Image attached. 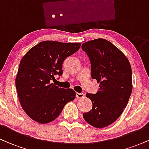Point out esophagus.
<instances>
[{"mask_svg":"<svg viewBox=\"0 0 149 149\" xmlns=\"http://www.w3.org/2000/svg\"><path fill=\"white\" fill-rule=\"evenodd\" d=\"M76 96L77 98H83V97H84L85 95L83 93H78V92H76Z\"/></svg>","mask_w":149,"mask_h":149,"instance_id":"obj_1","label":"esophagus"}]
</instances>
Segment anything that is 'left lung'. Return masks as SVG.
Segmentation results:
<instances>
[{
	"mask_svg": "<svg viewBox=\"0 0 149 149\" xmlns=\"http://www.w3.org/2000/svg\"><path fill=\"white\" fill-rule=\"evenodd\" d=\"M81 47L90 59L92 78L100 83L96 94H86L92 108L83 114V118L93 127H107L118 118L130 97V64L123 53L105 39L90 40Z\"/></svg>",
	"mask_w": 149,
	"mask_h": 149,
	"instance_id": "left-lung-1",
	"label": "left lung"
}]
</instances>
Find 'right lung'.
<instances>
[{
	"instance_id": "1",
	"label": "right lung",
	"mask_w": 149,
	"mask_h": 149,
	"mask_svg": "<svg viewBox=\"0 0 149 149\" xmlns=\"http://www.w3.org/2000/svg\"><path fill=\"white\" fill-rule=\"evenodd\" d=\"M80 45L42 41L22 57L15 85L22 109L31 118L41 124L52 122L76 98L72 89L59 88L52 82L55 76H62L64 59L77 52Z\"/></svg>"
}]
</instances>
